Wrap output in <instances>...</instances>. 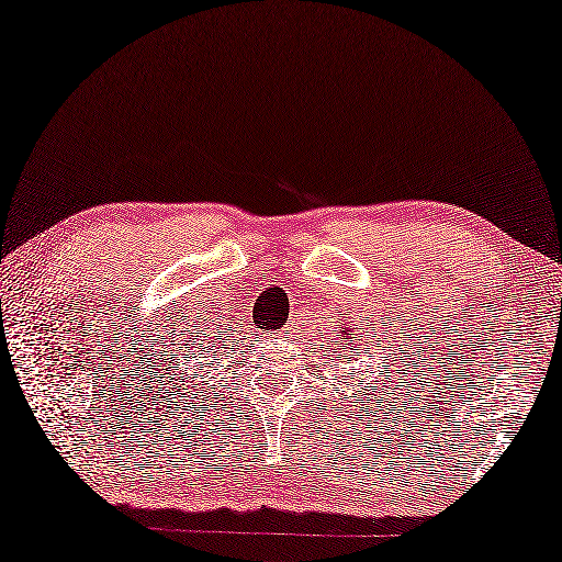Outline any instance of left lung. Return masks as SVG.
<instances>
[{"label":"left lung","instance_id":"1","mask_svg":"<svg viewBox=\"0 0 562 562\" xmlns=\"http://www.w3.org/2000/svg\"><path fill=\"white\" fill-rule=\"evenodd\" d=\"M345 333V330H342ZM342 342H347V345H355V340H352V337H349V330L345 333V337H342ZM342 349H345V352H347V347L342 345Z\"/></svg>","mask_w":562,"mask_h":562}]
</instances>
